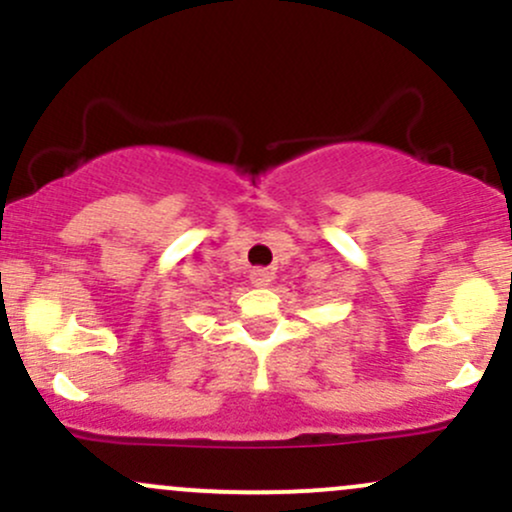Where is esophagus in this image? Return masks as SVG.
<instances>
[{
    "label": "esophagus",
    "mask_w": 512,
    "mask_h": 512,
    "mask_svg": "<svg viewBox=\"0 0 512 512\" xmlns=\"http://www.w3.org/2000/svg\"><path fill=\"white\" fill-rule=\"evenodd\" d=\"M250 281L255 286H267L269 281H272V272H269V269H264V267H255L250 272Z\"/></svg>",
    "instance_id": "34e87169"
}]
</instances>
